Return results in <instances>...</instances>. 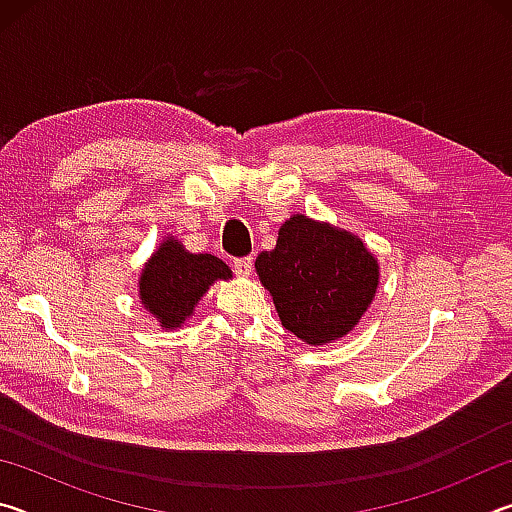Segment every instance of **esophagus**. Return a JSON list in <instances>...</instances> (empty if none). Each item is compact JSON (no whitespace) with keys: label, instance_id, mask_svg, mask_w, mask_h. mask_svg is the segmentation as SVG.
Masks as SVG:
<instances>
[{"label":"esophagus","instance_id":"1","mask_svg":"<svg viewBox=\"0 0 512 512\" xmlns=\"http://www.w3.org/2000/svg\"><path fill=\"white\" fill-rule=\"evenodd\" d=\"M232 268L239 277H248L250 271H253V257H239L232 262Z\"/></svg>","mask_w":512,"mask_h":512}]
</instances>
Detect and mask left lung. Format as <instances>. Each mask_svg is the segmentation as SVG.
I'll use <instances>...</instances> for the list:
<instances>
[{
  "mask_svg": "<svg viewBox=\"0 0 512 512\" xmlns=\"http://www.w3.org/2000/svg\"><path fill=\"white\" fill-rule=\"evenodd\" d=\"M255 271L282 325L316 348L354 329L379 287L377 257L357 235L305 214L282 223Z\"/></svg>",
  "mask_w": 512,
  "mask_h": 512,
  "instance_id": "1",
  "label": "left lung"
}]
</instances>
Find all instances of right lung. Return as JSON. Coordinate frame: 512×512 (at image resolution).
<instances>
[{
	"label": "right lung",
	"instance_id": "1",
	"mask_svg": "<svg viewBox=\"0 0 512 512\" xmlns=\"http://www.w3.org/2000/svg\"><path fill=\"white\" fill-rule=\"evenodd\" d=\"M216 280H232L230 266L207 253H189L176 237H164L137 280L140 302L162 329H178Z\"/></svg>",
	"mask_w": 512,
	"mask_h": 512
}]
</instances>
